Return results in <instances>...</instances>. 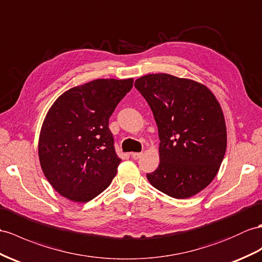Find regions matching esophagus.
Masks as SVG:
<instances>
[{
  "instance_id": "1",
  "label": "esophagus",
  "mask_w": 262,
  "mask_h": 262,
  "mask_svg": "<svg viewBox=\"0 0 262 262\" xmlns=\"http://www.w3.org/2000/svg\"><path fill=\"white\" fill-rule=\"evenodd\" d=\"M142 156V153L141 152H133V153H131V157H132V159H135V160H138V159Z\"/></svg>"
}]
</instances>
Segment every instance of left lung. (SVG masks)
Masks as SVG:
<instances>
[{"label": "left lung", "instance_id": "obj_1", "mask_svg": "<svg viewBox=\"0 0 262 262\" xmlns=\"http://www.w3.org/2000/svg\"><path fill=\"white\" fill-rule=\"evenodd\" d=\"M135 86L148 102L158 125L160 163L149 182L176 199L208 187L227 149L225 117L213 93L193 80L157 73Z\"/></svg>", "mask_w": 262, "mask_h": 262}]
</instances>
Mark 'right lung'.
<instances>
[{"mask_svg": "<svg viewBox=\"0 0 262 262\" xmlns=\"http://www.w3.org/2000/svg\"><path fill=\"white\" fill-rule=\"evenodd\" d=\"M133 79H98L60 95L43 121L39 158L56 192L88 202L110 186L121 159L109 119Z\"/></svg>", "mask_w": 262, "mask_h": 262, "instance_id": "right-lung-1", "label": "right lung"}]
</instances>
